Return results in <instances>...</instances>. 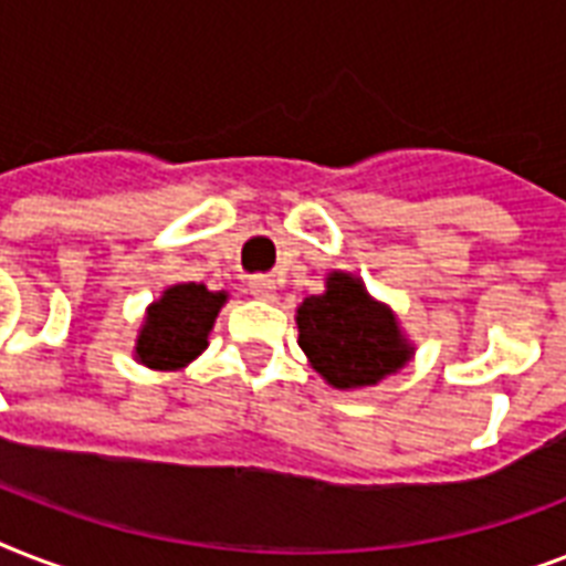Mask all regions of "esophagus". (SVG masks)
I'll return each mask as SVG.
<instances>
[{"label":"esophagus","instance_id":"34e87169","mask_svg":"<svg viewBox=\"0 0 566 566\" xmlns=\"http://www.w3.org/2000/svg\"><path fill=\"white\" fill-rule=\"evenodd\" d=\"M249 293H252V296H258V300L273 302L275 300V282L270 279V275H252V279H249Z\"/></svg>","mask_w":566,"mask_h":566}]
</instances>
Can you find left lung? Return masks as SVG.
<instances>
[{
    "label": "left lung",
    "instance_id": "1",
    "mask_svg": "<svg viewBox=\"0 0 566 566\" xmlns=\"http://www.w3.org/2000/svg\"><path fill=\"white\" fill-rule=\"evenodd\" d=\"M296 323L311 367L340 390L376 385L411 358L394 314L346 273L328 275L326 293L302 302Z\"/></svg>",
    "mask_w": 566,
    "mask_h": 566
}]
</instances>
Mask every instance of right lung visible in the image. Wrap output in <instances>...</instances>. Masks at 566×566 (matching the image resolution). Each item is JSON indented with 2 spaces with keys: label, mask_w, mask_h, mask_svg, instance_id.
<instances>
[{
  "label": "right lung",
  "mask_w": 566,
  "mask_h": 566,
  "mask_svg": "<svg viewBox=\"0 0 566 566\" xmlns=\"http://www.w3.org/2000/svg\"><path fill=\"white\" fill-rule=\"evenodd\" d=\"M226 293L208 291L205 284H176L146 314L137 340V358L153 370H179L208 346L217 311Z\"/></svg>",
  "instance_id": "add662e5"
}]
</instances>
